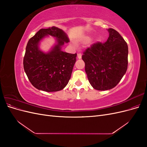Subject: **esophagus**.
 Instances as JSON below:
<instances>
[{
  "instance_id": "obj_1",
  "label": "esophagus",
  "mask_w": 147,
  "mask_h": 147,
  "mask_svg": "<svg viewBox=\"0 0 147 147\" xmlns=\"http://www.w3.org/2000/svg\"><path fill=\"white\" fill-rule=\"evenodd\" d=\"M77 57L78 59H81L82 58V54L81 53H78V54L77 55Z\"/></svg>"
}]
</instances>
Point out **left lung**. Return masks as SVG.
Here are the masks:
<instances>
[{"instance_id": "1", "label": "left lung", "mask_w": 147, "mask_h": 147, "mask_svg": "<svg viewBox=\"0 0 147 147\" xmlns=\"http://www.w3.org/2000/svg\"><path fill=\"white\" fill-rule=\"evenodd\" d=\"M107 30L109 37L107 42L93 44L82 56L88 80L99 91L116 86L127 69V43L117 30L112 28Z\"/></svg>"}]
</instances>
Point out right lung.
I'll list each match as a JSON object with an SVG mask.
<instances>
[{
    "mask_svg": "<svg viewBox=\"0 0 147 147\" xmlns=\"http://www.w3.org/2000/svg\"><path fill=\"white\" fill-rule=\"evenodd\" d=\"M48 35L56 38V44L48 53L39 50L40 41ZM69 42L64 31L55 26L41 29L29 39L23 59L25 72L32 85L39 90L55 92L64 89L70 79L77 53L62 51Z\"/></svg>",
    "mask_w": 147,
    "mask_h": 147,
    "instance_id": "right-lung-1",
    "label": "right lung"
}]
</instances>
